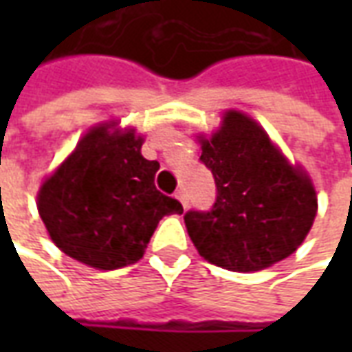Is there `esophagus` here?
Returning a JSON list of instances; mask_svg holds the SVG:
<instances>
[{
    "mask_svg": "<svg viewBox=\"0 0 352 352\" xmlns=\"http://www.w3.org/2000/svg\"><path fill=\"white\" fill-rule=\"evenodd\" d=\"M175 198L183 204L184 209L188 207V196H186V190H184V188H179V190L175 192Z\"/></svg>",
    "mask_w": 352,
    "mask_h": 352,
    "instance_id": "esophagus-1",
    "label": "esophagus"
}]
</instances>
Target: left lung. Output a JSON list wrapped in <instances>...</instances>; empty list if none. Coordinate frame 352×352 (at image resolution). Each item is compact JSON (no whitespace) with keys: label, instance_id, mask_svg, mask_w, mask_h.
I'll list each match as a JSON object with an SVG mask.
<instances>
[{"label":"left lung","instance_id":"1","mask_svg":"<svg viewBox=\"0 0 352 352\" xmlns=\"http://www.w3.org/2000/svg\"><path fill=\"white\" fill-rule=\"evenodd\" d=\"M199 162L213 173L217 198L209 211H186L184 224L204 258L258 272L302 245L317 214L315 188L252 118L226 113L221 130L201 139Z\"/></svg>","mask_w":352,"mask_h":352}]
</instances>
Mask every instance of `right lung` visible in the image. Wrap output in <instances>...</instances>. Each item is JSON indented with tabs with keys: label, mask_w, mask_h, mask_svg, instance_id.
Masks as SVG:
<instances>
[{
	"label": "right lung",
	"mask_w": 352,
	"mask_h": 352,
	"mask_svg": "<svg viewBox=\"0 0 352 352\" xmlns=\"http://www.w3.org/2000/svg\"><path fill=\"white\" fill-rule=\"evenodd\" d=\"M94 128L39 190L37 209L58 249L82 264L116 270L138 262L162 217L183 206L154 186L160 169L141 156L133 131Z\"/></svg>",
	"instance_id": "right-lung-1"
}]
</instances>
